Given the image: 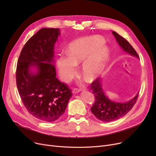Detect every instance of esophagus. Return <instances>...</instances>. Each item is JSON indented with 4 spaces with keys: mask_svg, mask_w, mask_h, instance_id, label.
Returning <instances> with one entry per match:
<instances>
[{
    "mask_svg": "<svg viewBox=\"0 0 156 156\" xmlns=\"http://www.w3.org/2000/svg\"><path fill=\"white\" fill-rule=\"evenodd\" d=\"M81 91V89L80 88H73V94H77V93H79Z\"/></svg>",
    "mask_w": 156,
    "mask_h": 156,
    "instance_id": "obj_1",
    "label": "esophagus"
}]
</instances>
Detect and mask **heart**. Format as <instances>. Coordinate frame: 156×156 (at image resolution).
<instances>
[{
    "instance_id": "obj_1",
    "label": "heart",
    "mask_w": 156,
    "mask_h": 156,
    "mask_svg": "<svg viewBox=\"0 0 156 156\" xmlns=\"http://www.w3.org/2000/svg\"><path fill=\"white\" fill-rule=\"evenodd\" d=\"M104 38L99 35L80 38L70 43L68 55L61 54L57 66L61 78L66 82L70 81L77 73V66L83 62L82 73L88 80L101 75L109 58V48L102 45Z\"/></svg>"
}]
</instances>
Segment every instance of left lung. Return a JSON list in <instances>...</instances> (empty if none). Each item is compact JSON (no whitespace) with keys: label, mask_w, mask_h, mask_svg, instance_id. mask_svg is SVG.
Listing matches in <instances>:
<instances>
[{"label":"left lung","mask_w":156,"mask_h":156,"mask_svg":"<svg viewBox=\"0 0 156 156\" xmlns=\"http://www.w3.org/2000/svg\"><path fill=\"white\" fill-rule=\"evenodd\" d=\"M119 45L125 52L132 56L139 58L133 47L128 41L120 36L116 32L112 31ZM91 89L95 95V102L91 108L94 115L103 122L116 120L126 114L132 109L135 104L138 93L131 100L125 102H118L110 100L105 95L102 88V80L97 78L91 84Z\"/></svg>","instance_id":"left-lung-1"}]
</instances>
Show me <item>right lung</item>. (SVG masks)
Returning a JSON list of instances; mask_svg holds the SVG:
<instances>
[{"label":"right lung","mask_w":156,"mask_h":156,"mask_svg":"<svg viewBox=\"0 0 156 156\" xmlns=\"http://www.w3.org/2000/svg\"><path fill=\"white\" fill-rule=\"evenodd\" d=\"M59 35V28L38 31L23 47L16 69V85L24 105L32 116L46 122L62 116L72 95L56 78L54 49Z\"/></svg>","instance_id":"right-lung-1"}]
</instances>
